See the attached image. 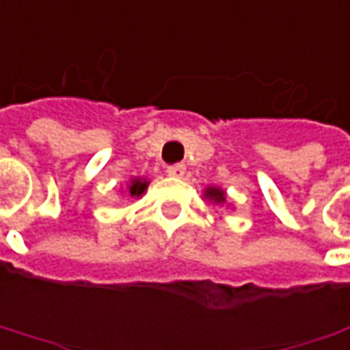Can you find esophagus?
I'll return each mask as SVG.
<instances>
[{"label":"esophagus","instance_id":"obj_1","mask_svg":"<svg viewBox=\"0 0 350 350\" xmlns=\"http://www.w3.org/2000/svg\"><path fill=\"white\" fill-rule=\"evenodd\" d=\"M166 172L170 176H174V178H182L184 172H186V166H184V164H172V166L166 168Z\"/></svg>","mask_w":350,"mask_h":350}]
</instances>
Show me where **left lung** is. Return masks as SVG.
<instances>
[{
  "label": "left lung",
  "instance_id": "8db88e82",
  "mask_svg": "<svg viewBox=\"0 0 350 350\" xmlns=\"http://www.w3.org/2000/svg\"><path fill=\"white\" fill-rule=\"evenodd\" d=\"M204 198H207V200L213 202V204H225V191L221 190V188H215V186L205 188Z\"/></svg>",
  "mask_w": 350,
  "mask_h": 350
}]
</instances>
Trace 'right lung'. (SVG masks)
<instances>
[{
  "label": "right lung",
  "instance_id": "add662e5",
  "mask_svg": "<svg viewBox=\"0 0 350 350\" xmlns=\"http://www.w3.org/2000/svg\"><path fill=\"white\" fill-rule=\"evenodd\" d=\"M146 188H148V182H146L145 178H133L129 182L127 193H129L131 198H141Z\"/></svg>",
  "mask_w": 350,
  "mask_h": 350
}]
</instances>
